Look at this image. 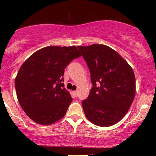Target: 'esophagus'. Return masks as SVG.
Masks as SVG:
<instances>
[{"instance_id": "34e87169", "label": "esophagus", "mask_w": 156, "mask_h": 156, "mask_svg": "<svg viewBox=\"0 0 156 156\" xmlns=\"http://www.w3.org/2000/svg\"><path fill=\"white\" fill-rule=\"evenodd\" d=\"M72 93H73V95L74 96V97H77V95H78V91H74Z\"/></svg>"}]
</instances>
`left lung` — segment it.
Masks as SVG:
<instances>
[{
    "instance_id": "8db88e82",
    "label": "left lung",
    "mask_w": 156,
    "mask_h": 156,
    "mask_svg": "<svg viewBox=\"0 0 156 156\" xmlns=\"http://www.w3.org/2000/svg\"><path fill=\"white\" fill-rule=\"evenodd\" d=\"M91 73L93 87L82 101L85 116L94 124L108 127L126 114L135 97L131 66L116 51L100 44L78 46Z\"/></svg>"
}]
</instances>
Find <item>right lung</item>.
Here are the masks:
<instances>
[{
	"mask_svg": "<svg viewBox=\"0 0 156 156\" xmlns=\"http://www.w3.org/2000/svg\"><path fill=\"white\" fill-rule=\"evenodd\" d=\"M82 56L76 46H48L36 51L21 66L15 80L19 104L38 124L50 125L65 116L72 98L64 85V71Z\"/></svg>",
	"mask_w": 156,
	"mask_h": 156,
	"instance_id": "1",
	"label": "right lung"
}]
</instances>
